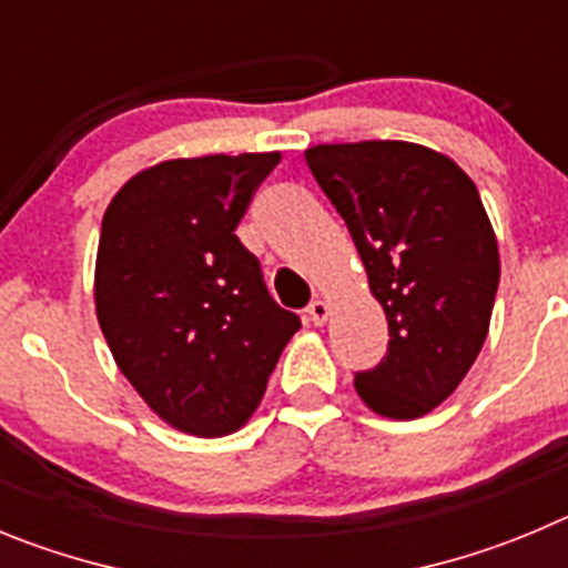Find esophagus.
Wrapping results in <instances>:
<instances>
[{"mask_svg":"<svg viewBox=\"0 0 568 568\" xmlns=\"http://www.w3.org/2000/svg\"><path fill=\"white\" fill-rule=\"evenodd\" d=\"M331 316V305L325 303V300H314V303L308 305V320L314 322V325H325Z\"/></svg>","mask_w":568,"mask_h":568,"instance_id":"34e87169","label":"esophagus"}]
</instances>
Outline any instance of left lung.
Segmentation results:
<instances>
[{"instance_id":"obj_1","label":"left lung","mask_w":568,"mask_h":568,"mask_svg":"<svg viewBox=\"0 0 568 568\" xmlns=\"http://www.w3.org/2000/svg\"><path fill=\"white\" fill-rule=\"evenodd\" d=\"M305 161L387 316V356L356 373V393L385 418L424 416L487 339L500 260L481 195L453 158L410 141L320 144Z\"/></svg>"}]
</instances>
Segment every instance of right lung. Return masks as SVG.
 Segmentation results:
<instances>
[{
  "instance_id": "right-lung-1",
  "label": "right lung",
  "mask_w": 568,
  "mask_h": 568,
  "mask_svg": "<svg viewBox=\"0 0 568 568\" xmlns=\"http://www.w3.org/2000/svg\"><path fill=\"white\" fill-rule=\"evenodd\" d=\"M277 163L280 152L161 161L132 175L101 221V334L150 410L189 436L240 430L300 331L234 234Z\"/></svg>"
}]
</instances>
